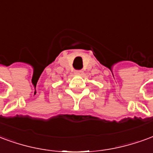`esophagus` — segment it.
<instances>
[{
	"label": "esophagus",
	"instance_id": "esophagus-1",
	"mask_svg": "<svg viewBox=\"0 0 153 153\" xmlns=\"http://www.w3.org/2000/svg\"><path fill=\"white\" fill-rule=\"evenodd\" d=\"M75 73L76 74H77V75H82V74H83V71H81V70H77V71H76Z\"/></svg>",
	"mask_w": 153,
	"mask_h": 153
}]
</instances>
